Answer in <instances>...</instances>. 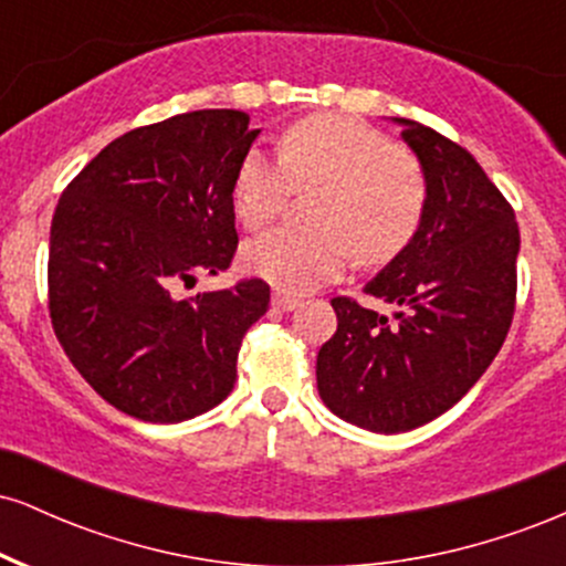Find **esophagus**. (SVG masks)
I'll use <instances>...</instances> for the list:
<instances>
[{"label": "esophagus", "mask_w": 566, "mask_h": 566, "mask_svg": "<svg viewBox=\"0 0 566 566\" xmlns=\"http://www.w3.org/2000/svg\"><path fill=\"white\" fill-rule=\"evenodd\" d=\"M274 308H279V311H295L297 305H301V297L297 295H292V292H284V290H276L274 292Z\"/></svg>", "instance_id": "obj_1"}]
</instances>
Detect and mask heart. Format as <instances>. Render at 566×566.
I'll return each instance as SVG.
<instances>
[{"label":"heart","mask_w":566,"mask_h":566,"mask_svg":"<svg viewBox=\"0 0 566 566\" xmlns=\"http://www.w3.org/2000/svg\"><path fill=\"white\" fill-rule=\"evenodd\" d=\"M279 159L244 154L231 207L250 231L271 226L292 191H316L311 229H279L244 247V265L279 290L303 292L340 276L354 255L388 263L412 242L428 207L418 157L380 129L343 114H311L279 135Z\"/></svg>","instance_id":"1"}]
</instances>
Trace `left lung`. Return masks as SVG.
I'll list each match as a JSON object with an SVG mask.
<instances>
[{"label": "left lung", "instance_id": "1", "mask_svg": "<svg viewBox=\"0 0 566 566\" xmlns=\"http://www.w3.org/2000/svg\"><path fill=\"white\" fill-rule=\"evenodd\" d=\"M428 178L420 231L365 295L405 305L396 319L333 297L337 329L316 356L319 396L337 418L401 433L458 405L492 365L516 311L518 223L463 146L399 119Z\"/></svg>", "mask_w": 566, "mask_h": 566}]
</instances>
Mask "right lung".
Masks as SVG:
<instances>
[{
  "mask_svg": "<svg viewBox=\"0 0 566 566\" xmlns=\"http://www.w3.org/2000/svg\"><path fill=\"white\" fill-rule=\"evenodd\" d=\"M255 138L233 108L170 116L108 143L57 199L50 319L71 365L119 412L180 423L231 394L271 287L239 279L184 301L175 287L231 265V184Z\"/></svg>",
  "mask_w": 566,
  "mask_h": 566,
  "instance_id": "add662e5",
  "label": "right lung"
}]
</instances>
